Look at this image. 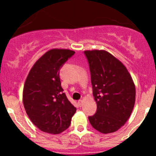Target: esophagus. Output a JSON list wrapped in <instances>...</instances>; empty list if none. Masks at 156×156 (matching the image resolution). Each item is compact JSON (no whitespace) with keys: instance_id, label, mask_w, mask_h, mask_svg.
<instances>
[{"instance_id":"obj_1","label":"esophagus","mask_w":156,"mask_h":156,"mask_svg":"<svg viewBox=\"0 0 156 156\" xmlns=\"http://www.w3.org/2000/svg\"><path fill=\"white\" fill-rule=\"evenodd\" d=\"M78 105H79L80 107H81L82 105H83V101H82L81 100H79V101H78Z\"/></svg>"}]
</instances>
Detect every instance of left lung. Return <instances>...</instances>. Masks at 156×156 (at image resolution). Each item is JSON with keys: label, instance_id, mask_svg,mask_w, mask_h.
I'll use <instances>...</instances> for the list:
<instances>
[{"label": "left lung", "instance_id": "left-lung-1", "mask_svg": "<svg viewBox=\"0 0 156 156\" xmlns=\"http://www.w3.org/2000/svg\"><path fill=\"white\" fill-rule=\"evenodd\" d=\"M97 103L96 113L89 120L94 129L110 133L125 125L133 111L135 85L128 69L121 62L105 51H87Z\"/></svg>", "mask_w": 156, "mask_h": 156}]
</instances>
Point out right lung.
<instances>
[{"instance_id": "add662e5", "label": "right lung", "mask_w": 156, "mask_h": 156, "mask_svg": "<svg viewBox=\"0 0 156 156\" xmlns=\"http://www.w3.org/2000/svg\"><path fill=\"white\" fill-rule=\"evenodd\" d=\"M75 54L70 50L52 49L37 60L27 77L23 93L26 112L39 130L58 134L67 129L76 108L67 99L59 72Z\"/></svg>"}]
</instances>
